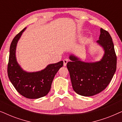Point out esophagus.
<instances>
[{"label":"esophagus","instance_id":"obj_1","mask_svg":"<svg viewBox=\"0 0 122 122\" xmlns=\"http://www.w3.org/2000/svg\"><path fill=\"white\" fill-rule=\"evenodd\" d=\"M68 61V59H64V60H63V65H64V66H66V64H67Z\"/></svg>","mask_w":122,"mask_h":122}]
</instances>
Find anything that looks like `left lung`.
I'll list each match as a JSON object with an SVG mask.
<instances>
[{
    "instance_id": "left-lung-1",
    "label": "left lung",
    "mask_w": 122,
    "mask_h": 122,
    "mask_svg": "<svg viewBox=\"0 0 122 122\" xmlns=\"http://www.w3.org/2000/svg\"><path fill=\"white\" fill-rule=\"evenodd\" d=\"M99 39L97 42L104 51L101 61L86 63L71 55V61L66 64L73 89L81 96H93L101 92L111 82L116 71L117 56L111 35L101 28Z\"/></svg>"
}]
</instances>
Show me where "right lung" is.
Here are the masks:
<instances>
[{
  "instance_id": "obj_1",
  "label": "right lung",
  "mask_w": 122,
  "mask_h": 122,
  "mask_svg": "<svg viewBox=\"0 0 122 122\" xmlns=\"http://www.w3.org/2000/svg\"><path fill=\"white\" fill-rule=\"evenodd\" d=\"M25 28L13 39L10 46L8 76L19 94L29 99H38L48 94L54 76L63 66V61L48 65L44 69L36 72L23 71L16 61V44Z\"/></svg>"
}]
</instances>
